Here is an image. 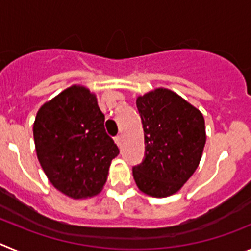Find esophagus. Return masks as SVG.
Returning a JSON list of instances; mask_svg holds the SVG:
<instances>
[{
  "label": "esophagus",
  "mask_w": 251,
  "mask_h": 251,
  "mask_svg": "<svg viewBox=\"0 0 251 251\" xmlns=\"http://www.w3.org/2000/svg\"><path fill=\"white\" fill-rule=\"evenodd\" d=\"M114 141H115V143H117V145L122 146V142H123V136H122V134H119V136L115 137Z\"/></svg>",
  "instance_id": "1"
}]
</instances>
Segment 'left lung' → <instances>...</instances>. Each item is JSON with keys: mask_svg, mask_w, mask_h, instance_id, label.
I'll list each match as a JSON object with an SVG mask.
<instances>
[{"mask_svg": "<svg viewBox=\"0 0 251 251\" xmlns=\"http://www.w3.org/2000/svg\"><path fill=\"white\" fill-rule=\"evenodd\" d=\"M136 103L145 132L146 157L133 167V177L143 194L171 196L199 167L206 143L205 119L196 106L166 88L139 95Z\"/></svg>", "mask_w": 251, "mask_h": 251, "instance_id": "1", "label": "left lung"}]
</instances>
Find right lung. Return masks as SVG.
Here are the masks:
<instances>
[{"label": "right lung", "instance_id": "add662e5", "mask_svg": "<svg viewBox=\"0 0 251 251\" xmlns=\"http://www.w3.org/2000/svg\"><path fill=\"white\" fill-rule=\"evenodd\" d=\"M37 159L52 186L81 200L98 195L119 150L105 132L97 95L72 85L41 105L34 122Z\"/></svg>", "mask_w": 251, "mask_h": 251}]
</instances>
